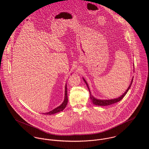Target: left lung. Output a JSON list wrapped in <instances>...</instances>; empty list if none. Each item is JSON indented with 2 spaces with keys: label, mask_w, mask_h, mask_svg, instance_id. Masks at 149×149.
I'll return each mask as SVG.
<instances>
[{
  "label": "left lung",
  "mask_w": 149,
  "mask_h": 149,
  "mask_svg": "<svg viewBox=\"0 0 149 149\" xmlns=\"http://www.w3.org/2000/svg\"><path fill=\"white\" fill-rule=\"evenodd\" d=\"M83 80L84 81V82L86 84V85L87 86L88 89H89V93H90V99L92 101V102L95 104V105H96V106H109L111 104H114L115 103H117L119 101H120L123 97L124 96L126 95V93H127L129 89L130 88L131 84H132V81H133V79H132L131 81V83L129 85L128 88H127V89L126 90V91L125 92V93H123L121 96L118 97V98H116V99H111V100H99V99H96L95 98L91 93V92H90V90H89V86L86 83V81H85V79L83 78Z\"/></svg>",
  "instance_id": "obj_1"
}]
</instances>
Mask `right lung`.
Masks as SVG:
<instances>
[{
  "label": "right lung",
  "mask_w": 149,
  "mask_h": 149,
  "mask_svg": "<svg viewBox=\"0 0 149 149\" xmlns=\"http://www.w3.org/2000/svg\"><path fill=\"white\" fill-rule=\"evenodd\" d=\"M68 95H67V88H66V84H65V97H64V100L63 103L60 106L56 108L55 109H53L52 111H50V112H48L43 113V114L50 115H52V114H54V113H57L58 112L63 111L64 108L66 107L67 104H68Z\"/></svg>",
  "instance_id": "obj_1"
}]
</instances>
